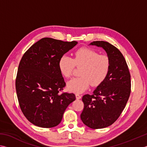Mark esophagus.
Returning <instances> with one entry per match:
<instances>
[{"label": "esophagus", "instance_id": "34e87169", "mask_svg": "<svg viewBox=\"0 0 147 147\" xmlns=\"http://www.w3.org/2000/svg\"><path fill=\"white\" fill-rule=\"evenodd\" d=\"M76 99H80L82 98V96H81V95L78 94H76Z\"/></svg>", "mask_w": 147, "mask_h": 147}]
</instances>
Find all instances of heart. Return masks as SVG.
I'll list each match as a JSON object with an SVG mask.
<instances>
[{"label": "heart", "mask_w": 147, "mask_h": 147, "mask_svg": "<svg viewBox=\"0 0 147 147\" xmlns=\"http://www.w3.org/2000/svg\"><path fill=\"white\" fill-rule=\"evenodd\" d=\"M75 66L82 67L81 76L74 78L68 82L67 88L74 93H82L91 84L97 87L107 78L110 69V60L105 55H99L89 48H80L74 53V59L64 55L60 58L59 67L65 78H70Z\"/></svg>", "instance_id": "1"}]
</instances>
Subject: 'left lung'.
I'll return each mask as SVG.
<instances>
[{
  "instance_id": "obj_1",
  "label": "left lung",
  "mask_w": 147,
  "mask_h": 147,
  "mask_svg": "<svg viewBox=\"0 0 147 147\" xmlns=\"http://www.w3.org/2000/svg\"><path fill=\"white\" fill-rule=\"evenodd\" d=\"M90 45L106 51L110 60V69L92 95L83 96L84 108L80 117L88 127L102 129L113 124L125 108L131 94V74L124 57L115 47L102 41H93Z\"/></svg>"
}]
</instances>
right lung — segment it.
Here are the masks:
<instances>
[{
  "mask_svg": "<svg viewBox=\"0 0 147 147\" xmlns=\"http://www.w3.org/2000/svg\"><path fill=\"white\" fill-rule=\"evenodd\" d=\"M77 43L45 37L23 55L17 72L16 90L22 113L32 124L43 128L55 127L69 105L75 100L74 94L59 92L65 83L59 62Z\"/></svg>",
  "mask_w": 147,
  "mask_h": 147,
  "instance_id": "1",
  "label": "right lung"
}]
</instances>
